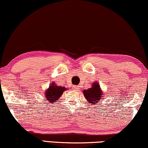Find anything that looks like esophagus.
I'll use <instances>...</instances> for the list:
<instances>
[{
  "instance_id": "34e87169",
  "label": "esophagus",
  "mask_w": 148,
  "mask_h": 148,
  "mask_svg": "<svg viewBox=\"0 0 148 148\" xmlns=\"http://www.w3.org/2000/svg\"><path fill=\"white\" fill-rule=\"evenodd\" d=\"M78 89H79V86H76V87H74V89H76V90H78Z\"/></svg>"
}]
</instances>
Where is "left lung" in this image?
Returning <instances> with one entry per match:
<instances>
[{"label": "left lung", "instance_id": "1", "mask_svg": "<svg viewBox=\"0 0 148 148\" xmlns=\"http://www.w3.org/2000/svg\"><path fill=\"white\" fill-rule=\"evenodd\" d=\"M84 96L87 99L88 103L91 105L99 104V102L102 99V91L101 90L100 85L98 82H95L91 85V87L83 91Z\"/></svg>", "mask_w": 148, "mask_h": 148}]
</instances>
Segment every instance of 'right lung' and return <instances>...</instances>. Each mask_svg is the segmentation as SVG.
Returning <instances> with one entry per match:
<instances>
[{
  "label": "right lung",
  "instance_id": "obj_1",
  "mask_svg": "<svg viewBox=\"0 0 148 148\" xmlns=\"http://www.w3.org/2000/svg\"><path fill=\"white\" fill-rule=\"evenodd\" d=\"M66 89L65 87H59L54 83H52L49 88L45 92V98H46L49 102H56Z\"/></svg>",
  "mask_w": 148,
  "mask_h": 148
}]
</instances>
